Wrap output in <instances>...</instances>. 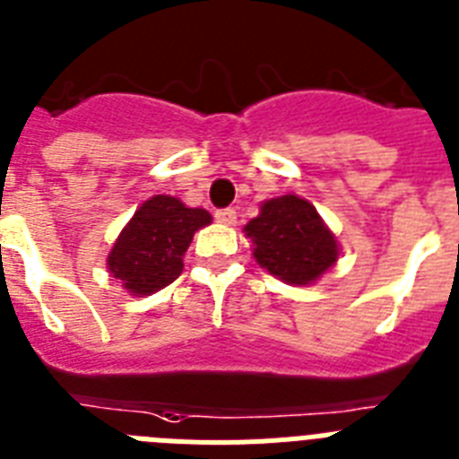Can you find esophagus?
I'll list each match as a JSON object with an SVG mask.
<instances>
[{
	"label": "esophagus",
	"instance_id": "esophagus-1",
	"mask_svg": "<svg viewBox=\"0 0 459 459\" xmlns=\"http://www.w3.org/2000/svg\"><path fill=\"white\" fill-rule=\"evenodd\" d=\"M214 219H217L219 224L233 226L235 221H238V212H235L233 207H224V210H217V212H214Z\"/></svg>",
	"mask_w": 459,
	"mask_h": 459
}]
</instances>
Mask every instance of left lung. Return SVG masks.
<instances>
[{"mask_svg": "<svg viewBox=\"0 0 459 459\" xmlns=\"http://www.w3.org/2000/svg\"><path fill=\"white\" fill-rule=\"evenodd\" d=\"M245 235L252 240L258 265L286 284H314L340 258L333 230L316 207L296 194L263 203L261 214L245 226Z\"/></svg>", "mask_w": 459, "mask_h": 459, "instance_id": "left-lung-1", "label": "left lung"}]
</instances>
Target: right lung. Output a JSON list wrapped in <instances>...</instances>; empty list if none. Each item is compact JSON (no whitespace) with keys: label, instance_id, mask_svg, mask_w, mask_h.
I'll use <instances>...</instances> for the list:
<instances>
[{"label":"right lung","instance_id":"add662e5","mask_svg":"<svg viewBox=\"0 0 459 459\" xmlns=\"http://www.w3.org/2000/svg\"><path fill=\"white\" fill-rule=\"evenodd\" d=\"M212 221L203 207L175 196H152L134 212L108 254V273L131 296H150L180 277L194 233Z\"/></svg>","mask_w":459,"mask_h":459}]
</instances>
